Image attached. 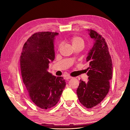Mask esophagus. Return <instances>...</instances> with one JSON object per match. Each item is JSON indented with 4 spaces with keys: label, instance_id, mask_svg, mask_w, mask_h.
Segmentation results:
<instances>
[{
    "label": "esophagus",
    "instance_id": "1",
    "mask_svg": "<svg viewBox=\"0 0 130 130\" xmlns=\"http://www.w3.org/2000/svg\"><path fill=\"white\" fill-rule=\"evenodd\" d=\"M73 77L72 76H68L66 77V80H69V79H71V78H72Z\"/></svg>",
    "mask_w": 130,
    "mask_h": 130
}]
</instances>
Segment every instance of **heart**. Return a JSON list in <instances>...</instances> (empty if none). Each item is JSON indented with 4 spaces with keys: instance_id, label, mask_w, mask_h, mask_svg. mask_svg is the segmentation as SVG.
I'll return each instance as SVG.
<instances>
[{
    "instance_id": "obj_1",
    "label": "heart",
    "mask_w": 130,
    "mask_h": 130,
    "mask_svg": "<svg viewBox=\"0 0 130 130\" xmlns=\"http://www.w3.org/2000/svg\"><path fill=\"white\" fill-rule=\"evenodd\" d=\"M69 41L74 48H76V47L80 45H84V41L83 38L78 36H73L70 38ZM61 47V44H60L58 45V49H60Z\"/></svg>"
}]
</instances>
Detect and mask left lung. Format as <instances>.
I'll use <instances>...</instances> for the list:
<instances>
[{"mask_svg": "<svg viewBox=\"0 0 130 130\" xmlns=\"http://www.w3.org/2000/svg\"><path fill=\"white\" fill-rule=\"evenodd\" d=\"M95 42L87 57L88 80H80L76 93L81 104L87 108L100 103L108 93L112 77V62L105 38L96 31L88 30Z\"/></svg>", "mask_w": 130, "mask_h": 130, "instance_id": "obj_1", "label": "left lung"}]
</instances>
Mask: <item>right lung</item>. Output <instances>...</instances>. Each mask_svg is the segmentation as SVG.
<instances>
[{
	"label": "right lung",
	"mask_w": 130,
	"mask_h": 130,
	"mask_svg": "<svg viewBox=\"0 0 130 130\" xmlns=\"http://www.w3.org/2000/svg\"><path fill=\"white\" fill-rule=\"evenodd\" d=\"M58 34L49 31L35 33L24 43L20 57L23 83L30 99L38 107L48 109L60 100L66 82L49 73L55 59L54 39Z\"/></svg>",
	"instance_id": "add662e5"
}]
</instances>
